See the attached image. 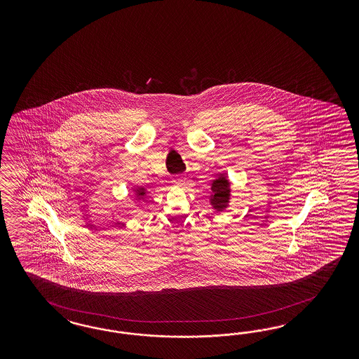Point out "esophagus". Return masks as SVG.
I'll return each mask as SVG.
<instances>
[{"mask_svg":"<svg viewBox=\"0 0 359 359\" xmlns=\"http://www.w3.org/2000/svg\"><path fill=\"white\" fill-rule=\"evenodd\" d=\"M172 184L176 185V187H184V177H183V176H176V177L172 179Z\"/></svg>","mask_w":359,"mask_h":359,"instance_id":"esophagus-1","label":"esophagus"}]
</instances>
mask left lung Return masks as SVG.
<instances>
[{"mask_svg":"<svg viewBox=\"0 0 359 359\" xmlns=\"http://www.w3.org/2000/svg\"><path fill=\"white\" fill-rule=\"evenodd\" d=\"M212 194L209 197V204L216 212H224L230 204L231 188L229 177L225 174H219L210 184Z\"/></svg>","mask_w":359,"mask_h":359,"instance_id":"obj_1","label":"left lung"}]
</instances>
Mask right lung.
Listing matches in <instances>:
<instances>
[{
  "label": "right lung",
  "mask_w": 359,
  "mask_h": 359,
  "mask_svg": "<svg viewBox=\"0 0 359 359\" xmlns=\"http://www.w3.org/2000/svg\"><path fill=\"white\" fill-rule=\"evenodd\" d=\"M133 194L137 200H144L147 196V189H146V187H142V185L135 187V188H133Z\"/></svg>",
  "instance_id": "obj_1"
}]
</instances>
